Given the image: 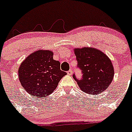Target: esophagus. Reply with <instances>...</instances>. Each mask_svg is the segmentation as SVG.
<instances>
[{"label": "esophagus", "instance_id": "esophagus-1", "mask_svg": "<svg viewBox=\"0 0 132 132\" xmlns=\"http://www.w3.org/2000/svg\"><path fill=\"white\" fill-rule=\"evenodd\" d=\"M72 73H73V71H72V70H70L69 71H68V72H67V73L68 75H72Z\"/></svg>", "mask_w": 132, "mask_h": 132}]
</instances>
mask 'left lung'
<instances>
[{"mask_svg":"<svg viewBox=\"0 0 132 132\" xmlns=\"http://www.w3.org/2000/svg\"><path fill=\"white\" fill-rule=\"evenodd\" d=\"M77 68L81 71V78L73 77L83 92L100 94L108 88L114 76V69L106 55L92 47L75 49Z\"/></svg>","mask_w":132,"mask_h":132,"instance_id":"8db88e82","label":"left lung"}]
</instances>
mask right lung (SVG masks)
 Masks as SVG:
<instances>
[{
  "instance_id": "right-lung-1",
  "label": "right lung",
  "mask_w": 132,
  "mask_h": 132,
  "mask_svg": "<svg viewBox=\"0 0 132 132\" xmlns=\"http://www.w3.org/2000/svg\"><path fill=\"white\" fill-rule=\"evenodd\" d=\"M51 51H37L26 58L19 68V79L23 88L38 98L51 94L60 80L66 75L59 61L53 60Z\"/></svg>"
}]
</instances>
